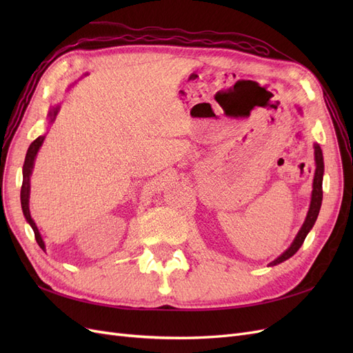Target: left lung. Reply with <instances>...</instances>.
Returning a JSON list of instances; mask_svg holds the SVG:
<instances>
[{
	"label": "left lung",
	"instance_id": "1",
	"mask_svg": "<svg viewBox=\"0 0 353 353\" xmlns=\"http://www.w3.org/2000/svg\"><path fill=\"white\" fill-rule=\"evenodd\" d=\"M297 112L302 113V109L297 108ZM314 154H315V175H314V183H312V196H311V205H309V210L306 213V218L303 225L299 230L297 236L294 237L293 243L290 244V248H288L285 252H283L279 258L274 259L270 265L275 266L279 265L284 261H287L288 258H292V256L301 249V245L303 244L307 232L312 230L314 223L318 218V213L319 209H321V203H323V176H324V159H323V150L321 147L318 144H314Z\"/></svg>",
	"mask_w": 353,
	"mask_h": 353
}]
</instances>
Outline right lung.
Here are the masks:
<instances>
[{
  "label": "right lung",
  "instance_id": "1",
  "mask_svg": "<svg viewBox=\"0 0 353 353\" xmlns=\"http://www.w3.org/2000/svg\"><path fill=\"white\" fill-rule=\"evenodd\" d=\"M72 87V85H70ZM60 110V105H54V108H51L50 112H48V122L52 123L56 121V116ZM46 140V135H39L37 140L32 143L28 148V153H26V157H25V163H23V184H22V190H20V201H22V210H23V215L28 221L29 225L32 227V230H34L35 232V240L37 243L39 244V248L46 252V243L44 240H42L41 237V232L37 227L35 221L32 219L30 216V210H29V196H30V175H32V169H34V165H35V159H37V154L39 152V148L42 145V143H44Z\"/></svg>",
  "mask_w": 353,
  "mask_h": 353
}]
</instances>
